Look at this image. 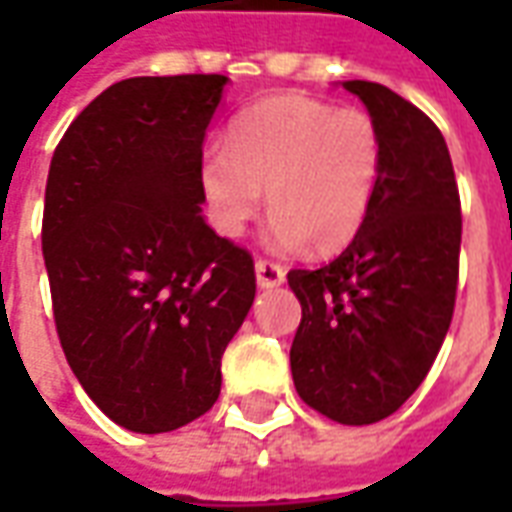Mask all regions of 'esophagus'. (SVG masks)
Here are the masks:
<instances>
[{
  "mask_svg": "<svg viewBox=\"0 0 512 512\" xmlns=\"http://www.w3.org/2000/svg\"><path fill=\"white\" fill-rule=\"evenodd\" d=\"M255 274L260 288H279V285L285 282V268L277 266V263H271V260H257Z\"/></svg>",
  "mask_w": 512,
  "mask_h": 512,
  "instance_id": "esophagus-1",
  "label": "esophagus"
}]
</instances>
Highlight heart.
<instances>
[{"mask_svg": "<svg viewBox=\"0 0 512 512\" xmlns=\"http://www.w3.org/2000/svg\"><path fill=\"white\" fill-rule=\"evenodd\" d=\"M381 131L365 109H337L301 93L260 98L227 126V147L200 158V189L211 224L238 235L260 211L266 189V241L329 252L365 222L381 175Z\"/></svg>", "mask_w": 512, "mask_h": 512, "instance_id": "heart-1", "label": "heart"}]
</instances>
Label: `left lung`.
<instances>
[{
  "instance_id": "obj_1",
  "label": "left lung",
  "mask_w": 512,
  "mask_h": 512,
  "mask_svg": "<svg viewBox=\"0 0 512 512\" xmlns=\"http://www.w3.org/2000/svg\"><path fill=\"white\" fill-rule=\"evenodd\" d=\"M381 131L365 222L332 263L293 268L301 304L290 348L299 397L340 425L395 414L428 376L450 329L461 197L450 150L425 112L376 82H343Z\"/></svg>"
}]
</instances>
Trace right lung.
Returning <instances> with one entry per match:
<instances>
[{"instance_id": "1", "label": "right lung", "mask_w": 512, "mask_h": 512, "mask_svg": "<svg viewBox=\"0 0 512 512\" xmlns=\"http://www.w3.org/2000/svg\"><path fill=\"white\" fill-rule=\"evenodd\" d=\"M227 76L112 84L54 150L43 260L62 351L84 392L134 433L202 417L255 301L252 255L202 216L205 128Z\"/></svg>"}]
</instances>
